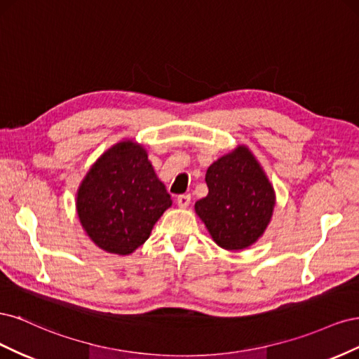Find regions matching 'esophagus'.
I'll return each mask as SVG.
<instances>
[{
    "mask_svg": "<svg viewBox=\"0 0 359 359\" xmlns=\"http://www.w3.org/2000/svg\"><path fill=\"white\" fill-rule=\"evenodd\" d=\"M190 201H191L190 194H180L178 199H177V203H178L180 208H187V206L190 205Z\"/></svg>",
    "mask_w": 359,
    "mask_h": 359,
    "instance_id": "34e87169",
    "label": "esophagus"
}]
</instances>
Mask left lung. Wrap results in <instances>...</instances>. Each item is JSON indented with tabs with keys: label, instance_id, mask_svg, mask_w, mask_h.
<instances>
[{
	"label": "left lung",
	"instance_id": "obj_1",
	"mask_svg": "<svg viewBox=\"0 0 359 359\" xmlns=\"http://www.w3.org/2000/svg\"><path fill=\"white\" fill-rule=\"evenodd\" d=\"M208 194L194 203L217 245L243 250L264 235L273 217L276 193L262 166L240 145L206 170Z\"/></svg>",
	"mask_w": 359,
	"mask_h": 359
}]
</instances>
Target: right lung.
Wrapping results in <instances>:
<instances>
[{"mask_svg":"<svg viewBox=\"0 0 359 359\" xmlns=\"http://www.w3.org/2000/svg\"><path fill=\"white\" fill-rule=\"evenodd\" d=\"M172 205L142 145L123 140L100 156L82 180L76 210L93 243L130 255L142 245Z\"/></svg>","mask_w":359,"mask_h":359,"instance_id":"1","label":"right lung"}]
</instances>
